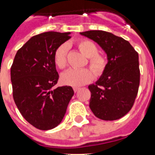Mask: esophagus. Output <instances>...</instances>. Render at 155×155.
Returning <instances> with one entry per match:
<instances>
[{
	"instance_id": "obj_1",
	"label": "esophagus",
	"mask_w": 155,
	"mask_h": 155,
	"mask_svg": "<svg viewBox=\"0 0 155 155\" xmlns=\"http://www.w3.org/2000/svg\"><path fill=\"white\" fill-rule=\"evenodd\" d=\"M79 90H80V87H74V92H78Z\"/></svg>"
}]
</instances>
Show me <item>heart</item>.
I'll list each match as a JSON object with an SVG mask.
<instances>
[{
  "label": "heart",
  "instance_id": "b5f03b06",
  "mask_svg": "<svg viewBox=\"0 0 155 155\" xmlns=\"http://www.w3.org/2000/svg\"><path fill=\"white\" fill-rule=\"evenodd\" d=\"M77 47L80 52L85 55L91 70L94 72L96 77H100L105 71L108 60L105 56L98 53V48L94 42L87 39H80L77 42ZM68 45L63 43L55 50L54 53V61L59 69H64L68 64ZM93 73L87 68L71 69L61 75V82L63 84L71 87H80L88 84L93 80Z\"/></svg>",
  "mask_w": 155,
  "mask_h": 155
}]
</instances>
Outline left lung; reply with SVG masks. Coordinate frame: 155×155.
<instances>
[{
  "mask_svg": "<svg viewBox=\"0 0 155 155\" xmlns=\"http://www.w3.org/2000/svg\"><path fill=\"white\" fill-rule=\"evenodd\" d=\"M80 35L97 42L108 59L105 71L97 82L88 86L90 108L101 120L120 119L132 108L138 92V54L128 41L112 33L89 30Z\"/></svg>",
  "mask_w": 155,
  "mask_h": 155,
  "instance_id": "1",
  "label": "left lung"
}]
</instances>
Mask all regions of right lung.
I'll return each instance as SVG.
<instances>
[{"label":"right lung","instance_id":"right-lung-1","mask_svg":"<svg viewBox=\"0 0 155 155\" xmlns=\"http://www.w3.org/2000/svg\"><path fill=\"white\" fill-rule=\"evenodd\" d=\"M70 34L50 31L35 35L18 50L11 67L14 102L23 117L38 130L59 125L74 95L71 86L54 88L58 74L54 53Z\"/></svg>","mask_w":155,"mask_h":155}]
</instances>
